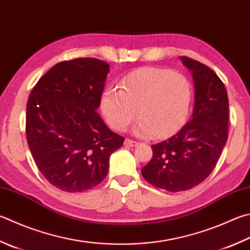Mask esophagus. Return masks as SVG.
I'll list each match as a JSON object with an SVG mask.
<instances>
[{
    "label": "esophagus",
    "instance_id": "1",
    "mask_svg": "<svg viewBox=\"0 0 250 250\" xmlns=\"http://www.w3.org/2000/svg\"><path fill=\"white\" fill-rule=\"evenodd\" d=\"M124 145L127 146V147H134V146H137L138 143H137V141H135V140H131V139L126 138L125 141H124Z\"/></svg>",
    "mask_w": 250,
    "mask_h": 250
}]
</instances>
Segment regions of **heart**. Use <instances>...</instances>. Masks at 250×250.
Wrapping results in <instances>:
<instances>
[{
	"instance_id": "heart-1",
	"label": "heart",
	"mask_w": 250,
	"mask_h": 250,
	"mask_svg": "<svg viewBox=\"0 0 250 250\" xmlns=\"http://www.w3.org/2000/svg\"><path fill=\"white\" fill-rule=\"evenodd\" d=\"M191 98V83L185 75L166 68L141 67L122 79L120 89H105L101 111L116 130H124L138 114L136 133L164 138L186 121Z\"/></svg>"
}]
</instances>
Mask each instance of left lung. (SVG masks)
I'll use <instances>...</instances> for the list:
<instances>
[{"mask_svg": "<svg viewBox=\"0 0 250 250\" xmlns=\"http://www.w3.org/2000/svg\"><path fill=\"white\" fill-rule=\"evenodd\" d=\"M192 72L195 106L191 120L171 138L152 145V158L141 168L146 181L171 192L199 185L215 167L228 140L229 98L224 83L212 69L181 56Z\"/></svg>", "mask_w": 250, "mask_h": 250, "instance_id": "left-lung-1", "label": "left lung"}]
</instances>
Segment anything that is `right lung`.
Listing matches in <instances>:
<instances>
[{
  "instance_id": "1",
  "label": "right lung",
  "mask_w": 250,
  "mask_h": 250,
  "mask_svg": "<svg viewBox=\"0 0 250 250\" xmlns=\"http://www.w3.org/2000/svg\"><path fill=\"white\" fill-rule=\"evenodd\" d=\"M109 70V64L93 58L63 61L38 81L28 99L31 155L45 180L63 191L100 184L111 154L124 143L97 112Z\"/></svg>"
}]
</instances>
